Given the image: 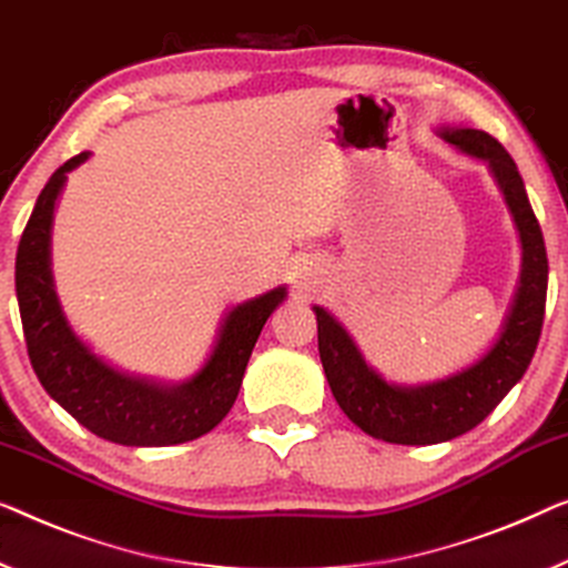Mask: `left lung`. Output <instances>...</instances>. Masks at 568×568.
<instances>
[{"label":"left lung","mask_w":568,"mask_h":568,"mask_svg":"<svg viewBox=\"0 0 568 568\" xmlns=\"http://www.w3.org/2000/svg\"><path fill=\"white\" fill-rule=\"evenodd\" d=\"M438 134L467 155L485 160L500 185L523 244L520 281L503 332L487 354L467 369L426 385H395L372 369L332 313L313 306L318 354L338 408L354 426L387 444H442L479 426L526 375L546 313L548 257L544 232L532 214L515 160L493 134L469 126H442Z\"/></svg>","instance_id":"left-lung-1"}]
</instances>
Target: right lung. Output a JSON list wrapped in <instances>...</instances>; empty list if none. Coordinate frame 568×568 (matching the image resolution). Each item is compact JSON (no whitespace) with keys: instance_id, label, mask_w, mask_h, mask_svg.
<instances>
[{"instance_id":"1","label":"right lung","mask_w":568,"mask_h":568,"mask_svg":"<svg viewBox=\"0 0 568 568\" xmlns=\"http://www.w3.org/2000/svg\"><path fill=\"white\" fill-rule=\"evenodd\" d=\"M89 155L79 152L50 175L17 247L14 287L32 369L45 393L99 438L122 446L193 442L232 410L250 354L270 313L285 301V287H273L226 313L206 365L183 383L160 385L106 365L68 326L50 273L55 201L65 175Z\"/></svg>"}]
</instances>
